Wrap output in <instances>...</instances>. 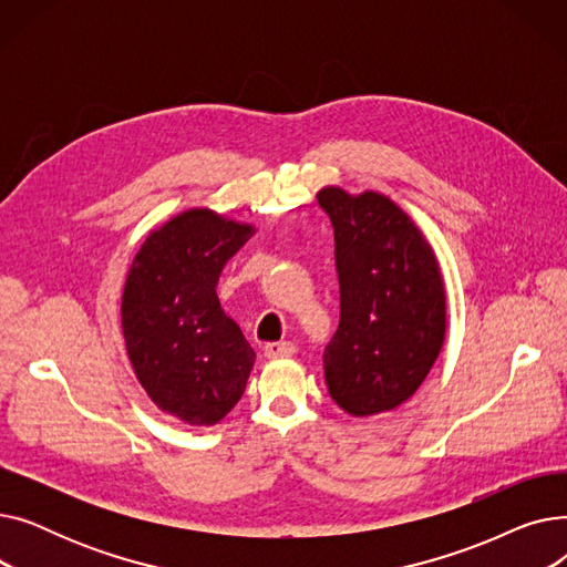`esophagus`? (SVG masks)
Here are the masks:
<instances>
[{
    "mask_svg": "<svg viewBox=\"0 0 567 567\" xmlns=\"http://www.w3.org/2000/svg\"><path fill=\"white\" fill-rule=\"evenodd\" d=\"M293 353H296L293 342H271L264 347L266 359H287V355H293Z\"/></svg>",
    "mask_w": 567,
    "mask_h": 567,
    "instance_id": "esophagus-1",
    "label": "esophagus"
}]
</instances>
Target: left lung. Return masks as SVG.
Segmentation results:
<instances>
[{"label": "left lung", "instance_id": "8db88e82", "mask_svg": "<svg viewBox=\"0 0 567 567\" xmlns=\"http://www.w3.org/2000/svg\"><path fill=\"white\" fill-rule=\"evenodd\" d=\"M317 202L336 231L340 323L323 377L340 409L368 419L404 404L445 340V285L425 234L381 193L326 186Z\"/></svg>", "mask_w": 567, "mask_h": 567}]
</instances>
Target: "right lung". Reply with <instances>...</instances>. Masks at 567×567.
I'll return each instance as SVG.
<instances>
[{
  "label": "right lung",
  "mask_w": 567,
  "mask_h": 567,
  "mask_svg": "<svg viewBox=\"0 0 567 567\" xmlns=\"http://www.w3.org/2000/svg\"><path fill=\"white\" fill-rule=\"evenodd\" d=\"M255 234L212 208L148 231L124 285L122 331L146 395L186 425H216L241 400L255 351L220 308L223 266Z\"/></svg>",
  "instance_id": "add662e5"
}]
</instances>
